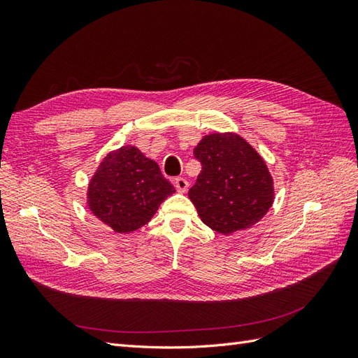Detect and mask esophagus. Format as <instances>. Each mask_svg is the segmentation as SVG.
Here are the masks:
<instances>
[{
  "label": "esophagus",
  "instance_id": "34e87169",
  "mask_svg": "<svg viewBox=\"0 0 358 358\" xmlns=\"http://www.w3.org/2000/svg\"><path fill=\"white\" fill-rule=\"evenodd\" d=\"M175 187L178 189V192H187L188 189V180L183 178H176L175 179Z\"/></svg>",
  "mask_w": 358,
  "mask_h": 358
}]
</instances>
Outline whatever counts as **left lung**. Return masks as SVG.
Masks as SVG:
<instances>
[{"instance_id": "left-lung-1", "label": "left lung", "mask_w": 358, "mask_h": 358, "mask_svg": "<svg viewBox=\"0 0 358 358\" xmlns=\"http://www.w3.org/2000/svg\"><path fill=\"white\" fill-rule=\"evenodd\" d=\"M201 171L188 197L216 233L251 229L272 208L273 178L263 157L236 133L206 134L194 148Z\"/></svg>"}]
</instances>
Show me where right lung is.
<instances>
[{
	"label": "right lung",
	"mask_w": 358,
	"mask_h": 358,
	"mask_svg": "<svg viewBox=\"0 0 358 358\" xmlns=\"http://www.w3.org/2000/svg\"><path fill=\"white\" fill-rule=\"evenodd\" d=\"M176 189L154 159L136 146L110 150L92 175L86 204L113 233L128 234L146 225Z\"/></svg>",
	"instance_id": "right-lung-1"
}]
</instances>
